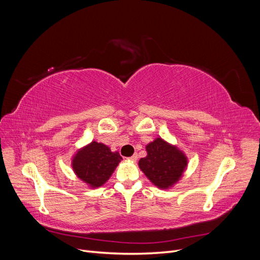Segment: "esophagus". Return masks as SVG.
<instances>
[{
  "instance_id": "esophagus-1",
  "label": "esophagus",
  "mask_w": 260,
  "mask_h": 260,
  "mask_svg": "<svg viewBox=\"0 0 260 260\" xmlns=\"http://www.w3.org/2000/svg\"><path fill=\"white\" fill-rule=\"evenodd\" d=\"M129 159L132 160V161H137V160H138V154H133Z\"/></svg>"
}]
</instances>
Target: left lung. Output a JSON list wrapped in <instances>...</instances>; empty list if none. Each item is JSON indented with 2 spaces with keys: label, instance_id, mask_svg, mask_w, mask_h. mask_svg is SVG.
Wrapping results in <instances>:
<instances>
[{
  "label": "left lung",
  "instance_id": "1",
  "mask_svg": "<svg viewBox=\"0 0 260 260\" xmlns=\"http://www.w3.org/2000/svg\"><path fill=\"white\" fill-rule=\"evenodd\" d=\"M146 152L139 160V167L154 185L168 188L178 182L187 165L186 156L180 149L157 138L146 145Z\"/></svg>",
  "mask_w": 260,
  "mask_h": 260
}]
</instances>
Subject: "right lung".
Listing matches in <instances>:
<instances>
[{"label":"right lung","mask_w":260,"mask_h":260,"mask_svg":"<svg viewBox=\"0 0 260 260\" xmlns=\"http://www.w3.org/2000/svg\"><path fill=\"white\" fill-rule=\"evenodd\" d=\"M121 159L118 152H112L108 146L93 141L77 152L73 169L77 177L91 187H99L112 176Z\"/></svg>","instance_id":"obj_1"}]
</instances>
